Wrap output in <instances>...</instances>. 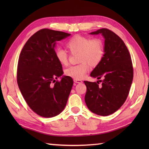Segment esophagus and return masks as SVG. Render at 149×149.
I'll return each instance as SVG.
<instances>
[{
	"label": "esophagus",
	"mask_w": 149,
	"mask_h": 149,
	"mask_svg": "<svg viewBox=\"0 0 149 149\" xmlns=\"http://www.w3.org/2000/svg\"><path fill=\"white\" fill-rule=\"evenodd\" d=\"M74 82L76 83H78V84H81L83 83V81H82L81 79H74Z\"/></svg>",
	"instance_id": "esophagus-1"
}]
</instances>
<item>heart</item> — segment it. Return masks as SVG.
<instances>
[{
    "label": "heart",
    "instance_id": "obj_1",
    "mask_svg": "<svg viewBox=\"0 0 149 149\" xmlns=\"http://www.w3.org/2000/svg\"><path fill=\"white\" fill-rule=\"evenodd\" d=\"M66 47L71 54L79 53V65L72 66L65 70L67 76L74 79H81L92 67H96L102 61L104 56V45L100 38L91 39L81 35L72 37L66 43ZM57 61L62 66L68 65V55L64 50L55 51Z\"/></svg>",
    "mask_w": 149,
    "mask_h": 149
}]
</instances>
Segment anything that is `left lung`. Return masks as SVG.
Listing matches in <instances>:
<instances>
[{
	"label": "left lung",
	"instance_id": "obj_1",
	"mask_svg": "<svg viewBox=\"0 0 149 149\" xmlns=\"http://www.w3.org/2000/svg\"><path fill=\"white\" fill-rule=\"evenodd\" d=\"M90 34H101L105 39L104 58L90 74L102 80L84 81V100L91 112L107 116L116 111L127 99L133 79L132 60L125 44L113 31L103 28ZM99 81L102 82L100 86Z\"/></svg>",
	"mask_w": 149,
	"mask_h": 149
}]
</instances>
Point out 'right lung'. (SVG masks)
Instances as JSON below:
<instances>
[{"mask_svg": "<svg viewBox=\"0 0 149 149\" xmlns=\"http://www.w3.org/2000/svg\"><path fill=\"white\" fill-rule=\"evenodd\" d=\"M70 34L43 29L31 36L19 56L17 79L27 105L38 115L50 118L61 113L67 103L73 79L63 76L55 57L56 42Z\"/></svg>", "mask_w": 149, "mask_h": 149, "instance_id": "obj_1", "label": "right lung"}]
</instances>
